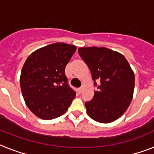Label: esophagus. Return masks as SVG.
<instances>
[{
    "label": "esophagus",
    "mask_w": 154,
    "mask_h": 154,
    "mask_svg": "<svg viewBox=\"0 0 154 154\" xmlns=\"http://www.w3.org/2000/svg\"><path fill=\"white\" fill-rule=\"evenodd\" d=\"M77 92H78V94H82V88H79V89H77Z\"/></svg>",
    "instance_id": "esophagus-1"
}]
</instances>
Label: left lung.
<instances>
[{"label": "left lung", "instance_id": "left-lung-1", "mask_svg": "<svg viewBox=\"0 0 154 154\" xmlns=\"http://www.w3.org/2000/svg\"><path fill=\"white\" fill-rule=\"evenodd\" d=\"M78 53L94 82H100L93 99L85 103L87 113L101 123L114 122L124 114L133 99L134 71L122 53L105 47H81Z\"/></svg>", "mask_w": 154, "mask_h": 154}]
</instances>
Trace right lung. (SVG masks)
Returning <instances> with one entry per match:
<instances>
[{"label":"right lung","instance_id":"add662e5","mask_svg":"<svg viewBox=\"0 0 154 154\" xmlns=\"http://www.w3.org/2000/svg\"><path fill=\"white\" fill-rule=\"evenodd\" d=\"M77 46L53 43L32 52L23 65L20 89L30 111L43 120L60 117L68 110L76 94L67 83L65 66Z\"/></svg>","mask_w":154,"mask_h":154}]
</instances>
